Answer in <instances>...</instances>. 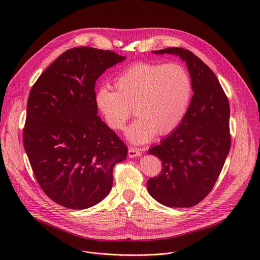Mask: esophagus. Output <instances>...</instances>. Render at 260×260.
<instances>
[{"instance_id": "esophagus-1", "label": "esophagus", "mask_w": 260, "mask_h": 260, "mask_svg": "<svg viewBox=\"0 0 260 260\" xmlns=\"http://www.w3.org/2000/svg\"><path fill=\"white\" fill-rule=\"evenodd\" d=\"M141 154V151L138 149V148H135V147H129L128 148V156L129 157H137V156H140Z\"/></svg>"}]
</instances>
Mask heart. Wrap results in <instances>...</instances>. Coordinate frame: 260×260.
I'll return each mask as SVG.
<instances>
[{"label":"heart","instance_id":"1","mask_svg":"<svg viewBox=\"0 0 260 260\" xmlns=\"http://www.w3.org/2000/svg\"><path fill=\"white\" fill-rule=\"evenodd\" d=\"M116 91L102 87L95 104L107 124L121 131L133 114L137 119L126 131L134 144H144L155 135L172 133L184 118L192 96V81L178 63L139 62L115 79Z\"/></svg>","mask_w":260,"mask_h":260}]
</instances>
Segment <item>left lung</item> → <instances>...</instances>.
Returning <instances> with one entry per match:
<instances>
[{
	"instance_id": "left-lung-1",
	"label": "left lung",
	"mask_w": 260,
	"mask_h": 260,
	"mask_svg": "<svg viewBox=\"0 0 260 260\" xmlns=\"http://www.w3.org/2000/svg\"><path fill=\"white\" fill-rule=\"evenodd\" d=\"M172 54L185 62L194 94L181 123L148 153L162 169L149 178L147 190L168 207H192L214 187L230 150V108L214 72L192 52L181 48L152 51Z\"/></svg>"
}]
</instances>
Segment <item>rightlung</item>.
<instances>
[{
    "instance_id": "right-lung-1",
    "label": "right lung",
    "mask_w": 260,
    "mask_h": 260,
    "mask_svg": "<svg viewBox=\"0 0 260 260\" xmlns=\"http://www.w3.org/2000/svg\"><path fill=\"white\" fill-rule=\"evenodd\" d=\"M125 57L89 46L59 56L33 85L23 146L42 191L72 209L98 204L110 193L113 167L127 147L98 116L95 82Z\"/></svg>"
}]
</instances>
